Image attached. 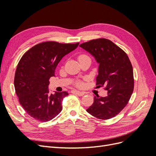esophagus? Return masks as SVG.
<instances>
[{
  "instance_id": "1",
  "label": "esophagus",
  "mask_w": 156,
  "mask_h": 156,
  "mask_svg": "<svg viewBox=\"0 0 156 156\" xmlns=\"http://www.w3.org/2000/svg\"><path fill=\"white\" fill-rule=\"evenodd\" d=\"M72 93L77 94V95H78L79 96H83L84 95V92H81V91H78V90H72Z\"/></svg>"
}]
</instances>
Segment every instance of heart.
I'll return each instance as SVG.
<instances>
[{
	"label": "heart",
	"instance_id": "obj_1",
	"mask_svg": "<svg viewBox=\"0 0 156 156\" xmlns=\"http://www.w3.org/2000/svg\"><path fill=\"white\" fill-rule=\"evenodd\" d=\"M87 58H89V56L88 55H87L85 54H81V55H79V56H78V60H79V62H80V61L85 60V59H87ZM77 86L81 87L82 85V83L81 82H77Z\"/></svg>",
	"mask_w": 156,
	"mask_h": 156
}]
</instances>
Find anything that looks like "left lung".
Instances as JSON below:
<instances>
[{"label": "left lung", "mask_w": 156, "mask_h": 156, "mask_svg": "<svg viewBox=\"0 0 156 156\" xmlns=\"http://www.w3.org/2000/svg\"><path fill=\"white\" fill-rule=\"evenodd\" d=\"M99 64L98 87H104L106 97L94 96L87 111L93 116L107 120L115 116L128 103L133 91V67L125 52L109 40H92L79 45Z\"/></svg>", "instance_id": "8db88e82"}]
</instances>
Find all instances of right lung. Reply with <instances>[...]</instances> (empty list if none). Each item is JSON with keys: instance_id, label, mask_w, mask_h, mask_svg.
<instances>
[{"instance_id": "right-lung-1", "label": "right lung", "mask_w": 156, "mask_h": 156, "mask_svg": "<svg viewBox=\"0 0 156 156\" xmlns=\"http://www.w3.org/2000/svg\"><path fill=\"white\" fill-rule=\"evenodd\" d=\"M79 43L42 42L23 55L14 77V87L21 105L33 119L48 122L62 110L63 98L67 92L49 93V79L65 55L76 49Z\"/></svg>"}]
</instances>
